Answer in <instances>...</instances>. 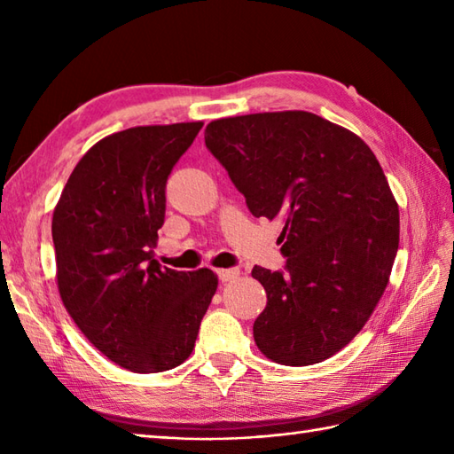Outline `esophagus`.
<instances>
[{"label": "esophagus", "instance_id": "34e87169", "mask_svg": "<svg viewBox=\"0 0 454 454\" xmlns=\"http://www.w3.org/2000/svg\"><path fill=\"white\" fill-rule=\"evenodd\" d=\"M218 277L222 283H230L234 281V278L239 277V269L238 267H232V269H218Z\"/></svg>", "mask_w": 454, "mask_h": 454}]
</instances>
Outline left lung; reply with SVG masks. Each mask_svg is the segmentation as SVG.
<instances>
[{"label":"left lung","mask_w":454,"mask_h":454,"mask_svg":"<svg viewBox=\"0 0 454 454\" xmlns=\"http://www.w3.org/2000/svg\"><path fill=\"white\" fill-rule=\"evenodd\" d=\"M205 144L257 218H281L285 273L255 265L267 306L254 340L267 359L306 366L369 322L400 242L398 202L379 160L340 124L278 111L218 119Z\"/></svg>","instance_id":"obj_1"}]
</instances>
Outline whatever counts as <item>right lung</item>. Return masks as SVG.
<instances>
[{
	"label": "right lung",
	"instance_id": "obj_1",
	"mask_svg": "<svg viewBox=\"0 0 454 454\" xmlns=\"http://www.w3.org/2000/svg\"><path fill=\"white\" fill-rule=\"evenodd\" d=\"M200 129V121L152 124L105 137L74 168L52 215L67 314L93 347L132 372L189 359L218 286L210 269H161L152 252L168 176Z\"/></svg>",
	"mask_w": 454,
	"mask_h": 454
}]
</instances>
